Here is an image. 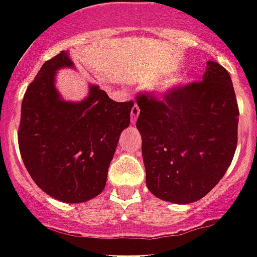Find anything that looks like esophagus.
Segmentation results:
<instances>
[{
  "mask_svg": "<svg viewBox=\"0 0 257 257\" xmlns=\"http://www.w3.org/2000/svg\"><path fill=\"white\" fill-rule=\"evenodd\" d=\"M139 114H140V108L137 105H133L132 109H131V121H132V124L136 122Z\"/></svg>",
  "mask_w": 257,
  "mask_h": 257,
  "instance_id": "1",
  "label": "esophagus"
}]
</instances>
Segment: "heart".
I'll return each instance as SVG.
<instances>
[{
	"mask_svg": "<svg viewBox=\"0 0 257 257\" xmlns=\"http://www.w3.org/2000/svg\"><path fill=\"white\" fill-rule=\"evenodd\" d=\"M191 82V76L188 73H180L176 74L173 77H171L167 82H164L163 85L160 86L161 93H168L172 90H176V89L183 88V86L188 85Z\"/></svg>",
	"mask_w": 257,
	"mask_h": 257,
	"instance_id": "1",
	"label": "heart"
}]
</instances>
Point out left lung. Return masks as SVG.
Returning <instances> with one entry per match:
<instances>
[{"label":"left lung","instance_id":"left-lung-1","mask_svg":"<svg viewBox=\"0 0 257 257\" xmlns=\"http://www.w3.org/2000/svg\"><path fill=\"white\" fill-rule=\"evenodd\" d=\"M137 105L149 191L175 204L203 199L223 179L237 145L239 109L229 73L207 61L203 81L172 90L164 101L140 96Z\"/></svg>","mask_w":257,"mask_h":257}]
</instances>
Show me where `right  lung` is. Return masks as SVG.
Masks as SVG:
<instances>
[{"label": "right lung", "instance_id": "obj_1", "mask_svg": "<svg viewBox=\"0 0 257 257\" xmlns=\"http://www.w3.org/2000/svg\"><path fill=\"white\" fill-rule=\"evenodd\" d=\"M64 68H74L65 50L46 61L26 89L18 147L25 168L42 191L76 204L104 191L133 102L110 100L94 84H89L84 100H64L56 88V74Z\"/></svg>", "mask_w": 257, "mask_h": 257}]
</instances>
